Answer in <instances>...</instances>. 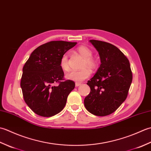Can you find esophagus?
I'll return each mask as SVG.
<instances>
[{
    "instance_id": "34e87169",
    "label": "esophagus",
    "mask_w": 151,
    "mask_h": 151,
    "mask_svg": "<svg viewBox=\"0 0 151 151\" xmlns=\"http://www.w3.org/2000/svg\"><path fill=\"white\" fill-rule=\"evenodd\" d=\"M81 83H78V82H76L75 83V86H76V87H78V86H81Z\"/></svg>"
}]
</instances>
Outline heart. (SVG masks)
Masks as SVG:
<instances>
[{"mask_svg":"<svg viewBox=\"0 0 151 151\" xmlns=\"http://www.w3.org/2000/svg\"><path fill=\"white\" fill-rule=\"evenodd\" d=\"M77 52L84 58L82 62V67L83 69L79 70H71L66 75V78L69 81L76 82H81L85 79L88 78L91 75V72L88 68L94 70L97 67V61L93 58V51L89 47L86 46H80L77 49ZM60 65L64 71H68L69 70V64L68 56L66 54H63L60 59ZM88 66V68H86Z\"/></svg>","mask_w":151,"mask_h":151,"instance_id":"heart-1","label":"heart"}]
</instances>
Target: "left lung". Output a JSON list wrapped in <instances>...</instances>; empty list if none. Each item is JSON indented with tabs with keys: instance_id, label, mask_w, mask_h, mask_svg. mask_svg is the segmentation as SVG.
<instances>
[{
	"instance_id": "obj_1",
	"label": "left lung",
	"mask_w": 151,
	"mask_h": 151,
	"mask_svg": "<svg viewBox=\"0 0 151 151\" xmlns=\"http://www.w3.org/2000/svg\"><path fill=\"white\" fill-rule=\"evenodd\" d=\"M100 56L101 64L93 77L88 81L89 94L84 99L89 112L97 116L113 113L127 99L132 81L129 60L114 45L91 40Z\"/></svg>"
}]
</instances>
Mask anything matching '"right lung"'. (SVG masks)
Listing matches in <instances>:
<instances>
[{
	"label": "right lung",
	"instance_id": "right-lung-1",
	"mask_svg": "<svg viewBox=\"0 0 151 151\" xmlns=\"http://www.w3.org/2000/svg\"><path fill=\"white\" fill-rule=\"evenodd\" d=\"M76 42L52 41L35 49L22 68L21 87L24 100L34 113L52 117L65 107L75 83L64 80L60 67L62 56ZM59 83L58 86L53 84Z\"/></svg>",
	"mask_w": 151,
	"mask_h": 151
}]
</instances>
